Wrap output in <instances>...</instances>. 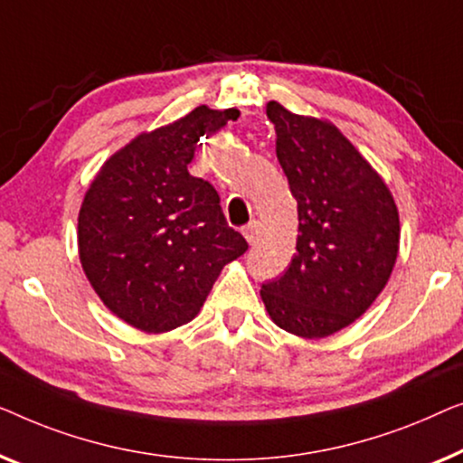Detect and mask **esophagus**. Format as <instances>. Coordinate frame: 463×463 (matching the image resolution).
<instances>
[{"instance_id":"obj_1","label":"esophagus","mask_w":463,"mask_h":463,"mask_svg":"<svg viewBox=\"0 0 463 463\" xmlns=\"http://www.w3.org/2000/svg\"><path fill=\"white\" fill-rule=\"evenodd\" d=\"M243 237L247 239V243L250 245H253L256 243V239L260 237V222H256V220H253V222H250L243 229Z\"/></svg>"}]
</instances>
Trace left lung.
I'll return each instance as SVG.
<instances>
[{
  "label": "left lung",
  "mask_w": 463,
  "mask_h": 463,
  "mask_svg": "<svg viewBox=\"0 0 463 463\" xmlns=\"http://www.w3.org/2000/svg\"><path fill=\"white\" fill-rule=\"evenodd\" d=\"M266 115L298 201V239L289 269L260 296L277 327L321 340L353 325L386 288L399 256V207L335 123L275 100Z\"/></svg>",
  "instance_id": "left-lung-1"
}]
</instances>
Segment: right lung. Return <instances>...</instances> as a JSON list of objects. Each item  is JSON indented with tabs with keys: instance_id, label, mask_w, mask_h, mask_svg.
Masks as SVG:
<instances>
[{
	"instance_id": "add662e5",
	"label": "right lung",
	"mask_w": 463,
	"mask_h": 463,
	"mask_svg": "<svg viewBox=\"0 0 463 463\" xmlns=\"http://www.w3.org/2000/svg\"><path fill=\"white\" fill-rule=\"evenodd\" d=\"M239 115L201 104L140 132L104 161L83 194L81 269L102 304L134 329L167 334L191 323L224 266L247 251L216 188L188 174L201 136Z\"/></svg>"
}]
</instances>
